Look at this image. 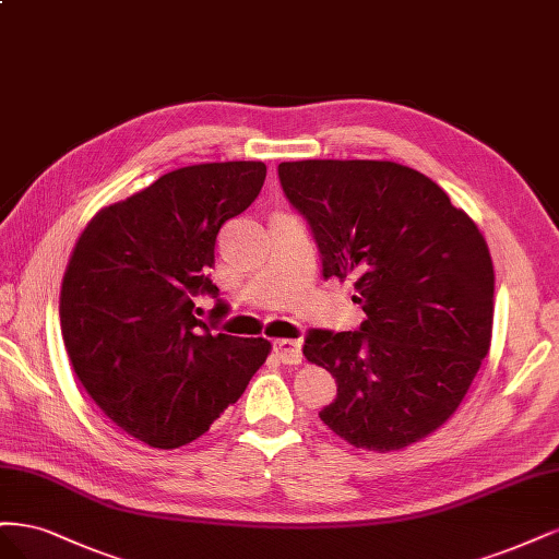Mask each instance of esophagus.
Listing matches in <instances>:
<instances>
[{
  "label": "esophagus",
  "mask_w": 559,
  "mask_h": 559,
  "mask_svg": "<svg viewBox=\"0 0 559 559\" xmlns=\"http://www.w3.org/2000/svg\"><path fill=\"white\" fill-rule=\"evenodd\" d=\"M274 350L283 365H299L301 362V341L297 338H276Z\"/></svg>",
  "instance_id": "obj_1"
}]
</instances>
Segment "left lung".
<instances>
[{
	"mask_svg": "<svg viewBox=\"0 0 559 559\" xmlns=\"http://www.w3.org/2000/svg\"><path fill=\"white\" fill-rule=\"evenodd\" d=\"M322 278H355L367 320L313 330L304 355L336 378L320 411L336 437L392 453L437 431L490 350L495 269L480 229L425 174L388 159L281 162Z\"/></svg>",
	"mask_w": 559,
	"mask_h": 559,
	"instance_id": "1",
	"label": "left lung"
}]
</instances>
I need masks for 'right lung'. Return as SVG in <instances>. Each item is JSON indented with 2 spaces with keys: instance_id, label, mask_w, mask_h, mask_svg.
Masks as SVG:
<instances>
[{
  "instance_id": "obj_1",
  "label": "right lung",
  "mask_w": 559,
  "mask_h": 559,
  "mask_svg": "<svg viewBox=\"0 0 559 559\" xmlns=\"http://www.w3.org/2000/svg\"><path fill=\"white\" fill-rule=\"evenodd\" d=\"M264 176V162L169 171L99 209L71 250L60 290L71 367L104 416L151 448L202 437L272 353L262 336L211 334L194 316L197 295H218L215 237Z\"/></svg>"
}]
</instances>
